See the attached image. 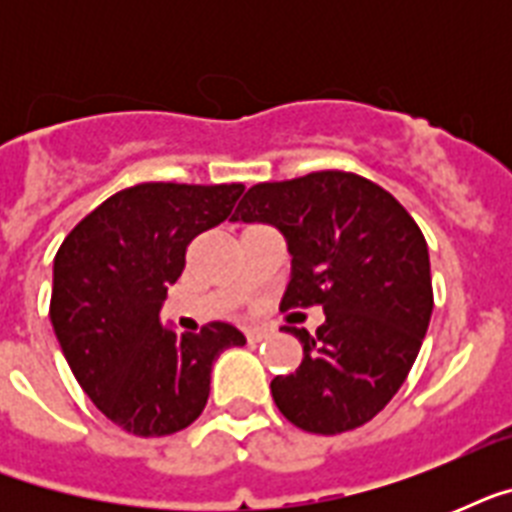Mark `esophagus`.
Listing matches in <instances>:
<instances>
[{
    "label": "esophagus",
    "mask_w": 512,
    "mask_h": 512,
    "mask_svg": "<svg viewBox=\"0 0 512 512\" xmlns=\"http://www.w3.org/2000/svg\"><path fill=\"white\" fill-rule=\"evenodd\" d=\"M265 337H268V329H265V327L247 329V340L249 342H260V340H265Z\"/></svg>",
    "instance_id": "esophagus-1"
}]
</instances>
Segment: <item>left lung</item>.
Listing matches in <instances>:
<instances>
[{
  "mask_svg": "<svg viewBox=\"0 0 512 512\" xmlns=\"http://www.w3.org/2000/svg\"><path fill=\"white\" fill-rule=\"evenodd\" d=\"M233 223L273 225L292 255L281 308L321 305L297 372L273 377L279 412L308 433L337 436L369 422L404 385L433 313L430 257L412 215L353 172L257 183Z\"/></svg>",
  "mask_w": 512,
  "mask_h": 512,
  "instance_id": "left-lung-1",
  "label": "left lung"
}]
</instances>
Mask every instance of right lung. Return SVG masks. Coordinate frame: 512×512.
I'll return each instance as SVG.
<instances>
[{"instance_id":"obj_1","label":"right lung","mask_w":512,"mask_h":512,"mask_svg":"<svg viewBox=\"0 0 512 512\" xmlns=\"http://www.w3.org/2000/svg\"><path fill=\"white\" fill-rule=\"evenodd\" d=\"M244 185L140 183L92 209L52 265L50 321L71 372L132 436H172L207 406L212 364L247 342L223 321L199 335L162 324L185 247L231 217Z\"/></svg>"}]
</instances>
